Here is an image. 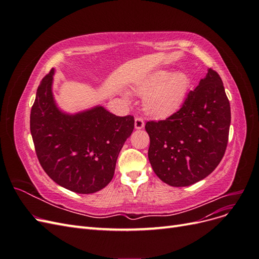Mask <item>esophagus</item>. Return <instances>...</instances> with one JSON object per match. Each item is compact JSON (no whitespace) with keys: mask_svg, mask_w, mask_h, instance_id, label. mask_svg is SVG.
<instances>
[{"mask_svg":"<svg viewBox=\"0 0 259 259\" xmlns=\"http://www.w3.org/2000/svg\"><path fill=\"white\" fill-rule=\"evenodd\" d=\"M144 126H145L144 119H143V117H140V116H137L135 119V128L136 130H142V128H144Z\"/></svg>","mask_w":259,"mask_h":259,"instance_id":"34e87169","label":"esophagus"}]
</instances>
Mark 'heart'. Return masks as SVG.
<instances>
[{"instance_id":"1","label":"heart","mask_w":259,"mask_h":259,"mask_svg":"<svg viewBox=\"0 0 259 259\" xmlns=\"http://www.w3.org/2000/svg\"><path fill=\"white\" fill-rule=\"evenodd\" d=\"M189 90V77L183 72L156 71L137 82L134 92L145 96V110L153 116H167L183 105Z\"/></svg>"}]
</instances>
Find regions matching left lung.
Returning a JSON list of instances; mask_svg holds the SVG:
<instances>
[{"mask_svg":"<svg viewBox=\"0 0 259 259\" xmlns=\"http://www.w3.org/2000/svg\"><path fill=\"white\" fill-rule=\"evenodd\" d=\"M230 104L221 76L213 69L182 108L165 120L149 121L148 158L162 182L190 186L204 179L221 163L228 144Z\"/></svg>","mask_w":259,"mask_h":259,"instance_id":"1","label":"left lung"}]
</instances>
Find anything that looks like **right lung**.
<instances>
[{
    "label": "right lung",
    "mask_w": 259,
    "mask_h": 259,
    "mask_svg": "<svg viewBox=\"0 0 259 259\" xmlns=\"http://www.w3.org/2000/svg\"><path fill=\"white\" fill-rule=\"evenodd\" d=\"M54 69L36 91L30 131L41 166L55 183L76 193H94L114 175L121 149L134 130V116H116L98 106L76 114L57 108Z\"/></svg>",
    "instance_id": "add662e5"
}]
</instances>
